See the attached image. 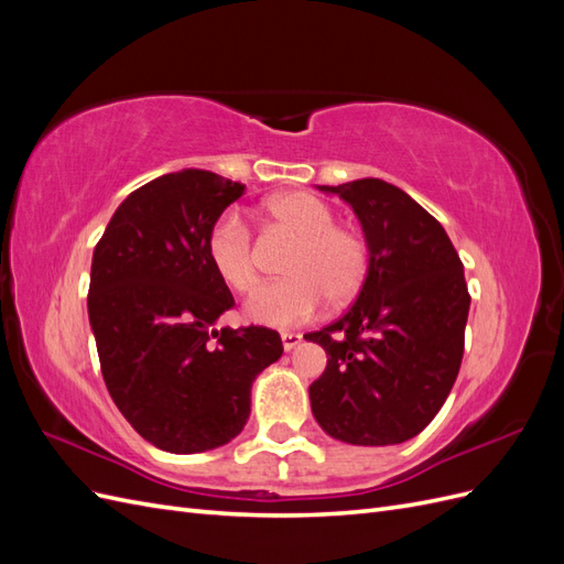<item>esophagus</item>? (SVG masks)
<instances>
[{"instance_id": "34e87169", "label": "esophagus", "mask_w": 564, "mask_h": 564, "mask_svg": "<svg viewBox=\"0 0 564 564\" xmlns=\"http://www.w3.org/2000/svg\"><path fill=\"white\" fill-rule=\"evenodd\" d=\"M301 340H303L301 334H294V332H284L282 334V346H284L286 352H292L301 344Z\"/></svg>"}]
</instances>
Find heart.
<instances>
[{"label": "heart", "mask_w": 564, "mask_h": 564, "mask_svg": "<svg viewBox=\"0 0 564 564\" xmlns=\"http://www.w3.org/2000/svg\"><path fill=\"white\" fill-rule=\"evenodd\" d=\"M265 214L292 232L296 247L289 253V278L256 289L245 303L249 319L265 327H296L329 303H346L360 292L369 275V247L365 237L336 226L327 202L308 193H284L265 202ZM207 259L218 280L237 294H247L259 280L253 237L240 212L220 214L207 235Z\"/></svg>", "instance_id": "obj_1"}]
</instances>
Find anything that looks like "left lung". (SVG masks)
<instances>
[{"label": "left lung", "instance_id": "1", "mask_svg": "<svg viewBox=\"0 0 564 564\" xmlns=\"http://www.w3.org/2000/svg\"><path fill=\"white\" fill-rule=\"evenodd\" d=\"M319 191L352 207L369 275L344 317L305 336L327 352L308 390L313 416L348 445H400L435 419L456 381L470 308L464 263L398 185L357 178Z\"/></svg>", "mask_w": 564, "mask_h": 564}]
</instances>
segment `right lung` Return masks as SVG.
Instances as JSON below:
<instances>
[{
    "label": "right lung",
    "instance_id": "add662e5",
    "mask_svg": "<svg viewBox=\"0 0 564 564\" xmlns=\"http://www.w3.org/2000/svg\"><path fill=\"white\" fill-rule=\"evenodd\" d=\"M245 185L204 169L133 191L94 249L89 324L112 402L150 445L224 447L251 414V383L280 360V334L216 329L230 289L207 259L214 220Z\"/></svg>",
    "mask_w": 564,
    "mask_h": 564
}]
</instances>
